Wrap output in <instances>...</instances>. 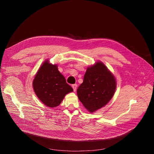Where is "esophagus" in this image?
<instances>
[{
	"label": "esophagus",
	"instance_id": "34e87169",
	"mask_svg": "<svg viewBox=\"0 0 154 154\" xmlns=\"http://www.w3.org/2000/svg\"><path fill=\"white\" fill-rule=\"evenodd\" d=\"M72 88H73L74 91L76 92V88H77V85H76V84H73V85H72Z\"/></svg>",
	"mask_w": 154,
	"mask_h": 154
}]
</instances>
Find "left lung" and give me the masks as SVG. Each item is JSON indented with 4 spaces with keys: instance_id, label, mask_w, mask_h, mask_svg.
Listing matches in <instances>:
<instances>
[{
    "instance_id": "left-lung-1",
    "label": "left lung",
    "mask_w": 154,
    "mask_h": 154,
    "mask_svg": "<svg viewBox=\"0 0 154 154\" xmlns=\"http://www.w3.org/2000/svg\"><path fill=\"white\" fill-rule=\"evenodd\" d=\"M116 81L113 74L99 61L88 67L77 89L78 99L90 112L105 106L113 97Z\"/></svg>"
}]
</instances>
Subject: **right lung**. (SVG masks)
<instances>
[{
    "label": "right lung",
    "mask_w": 154,
    "mask_h": 154,
    "mask_svg": "<svg viewBox=\"0 0 154 154\" xmlns=\"http://www.w3.org/2000/svg\"><path fill=\"white\" fill-rule=\"evenodd\" d=\"M32 87L39 100L51 108L58 106L65 96L73 91L58 70L57 65L49 63L48 60L42 63L36 72Z\"/></svg>",
    "instance_id": "obj_1"
}]
</instances>
